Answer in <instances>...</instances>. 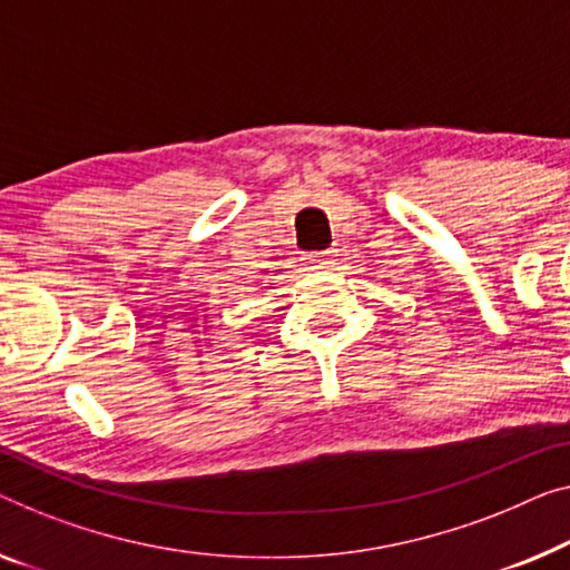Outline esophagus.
<instances>
[{"label":"esophagus","mask_w":570,"mask_h":570,"mask_svg":"<svg viewBox=\"0 0 570 570\" xmlns=\"http://www.w3.org/2000/svg\"><path fill=\"white\" fill-rule=\"evenodd\" d=\"M307 263H309V268H330L333 266V253L330 250H325V253H312V256L307 258Z\"/></svg>","instance_id":"esophagus-1"}]
</instances>
